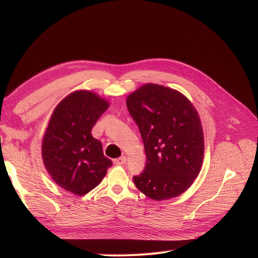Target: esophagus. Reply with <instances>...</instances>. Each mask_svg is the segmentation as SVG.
<instances>
[{
  "label": "esophagus",
  "mask_w": 258,
  "mask_h": 258,
  "mask_svg": "<svg viewBox=\"0 0 258 258\" xmlns=\"http://www.w3.org/2000/svg\"><path fill=\"white\" fill-rule=\"evenodd\" d=\"M125 162H126V157H125V156H122V157H120V158L114 159L113 163H114L115 165H123V164L125 163Z\"/></svg>",
  "instance_id": "34e87169"
}]
</instances>
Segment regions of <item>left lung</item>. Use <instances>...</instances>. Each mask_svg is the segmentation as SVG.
<instances>
[{"mask_svg": "<svg viewBox=\"0 0 258 258\" xmlns=\"http://www.w3.org/2000/svg\"><path fill=\"white\" fill-rule=\"evenodd\" d=\"M140 131L146 165L133 178L139 190L156 201L182 195L191 186L204 157V134L192 103L180 92L146 84L126 98Z\"/></svg>", "mask_w": 258, "mask_h": 258, "instance_id": "obj_1", "label": "left lung"}]
</instances>
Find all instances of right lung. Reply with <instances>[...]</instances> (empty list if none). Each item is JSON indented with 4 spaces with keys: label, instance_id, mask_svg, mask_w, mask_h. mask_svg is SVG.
<instances>
[{
    "label": "right lung",
    "instance_id": "obj_1",
    "mask_svg": "<svg viewBox=\"0 0 258 258\" xmlns=\"http://www.w3.org/2000/svg\"><path fill=\"white\" fill-rule=\"evenodd\" d=\"M108 102L80 90L63 98L53 111L42 144L44 165L53 181L77 196L91 191L104 178L112 161L91 131Z\"/></svg>",
    "mask_w": 258,
    "mask_h": 258
}]
</instances>
